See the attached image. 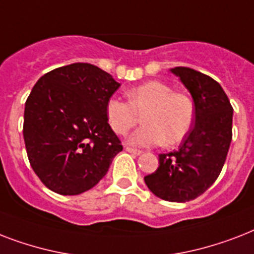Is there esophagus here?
Segmentation results:
<instances>
[{"label":"esophagus","instance_id":"esophagus-1","mask_svg":"<svg viewBox=\"0 0 254 254\" xmlns=\"http://www.w3.org/2000/svg\"><path fill=\"white\" fill-rule=\"evenodd\" d=\"M125 150H127V153H130V154H133V155H139V154H141V153H142V151H141V150L133 149V147H130V146H125Z\"/></svg>","mask_w":254,"mask_h":254}]
</instances>
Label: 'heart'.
<instances>
[{
  "label": "heart",
  "instance_id": "b5f03b06",
  "mask_svg": "<svg viewBox=\"0 0 254 254\" xmlns=\"http://www.w3.org/2000/svg\"><path fill=\"white\" fill-rule=\"evenodd\" d=\"M127 101L109 99L105 115L117 134H127L142 120L127 142L147 147L163 143L174 146L189 134L195 120V104L187 93L175 92L163 81L151 80L127 91Z\"/></svg>",
  "mask_w": 254,
  "mask_h": 254
}]
</instances>
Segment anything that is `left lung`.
Segmentation results:
<instances>
[{"label": "left lung", "mask_w": 254, "mask_h": 254, "mask_svg": "<svg viewBox=\"0 0 254 254\" xmlns=\"http://www.w3.org/2000/svg\"><path fill=\"white\" fill-rule=\"evenodd\" d=\"M171 72L192 96L195 124L179 149L159 154L158 169L143 179L155 196L185 203L205 192L224 166L232 141L233 108L212 77L187 67Z\"/></svg>", "instance_id": "left-lung-1"}]
</instances>
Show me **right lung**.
<instances>
[{"instance_id": "obj_1", "label": "right lung", "mask_w": 254, "mask_h": 254, "mask_svg": "<svg viewBox=\"0 0 254 254\" xmlns=\"http://www.w3.org/2000/svg\"><path fill=\"white\" fill-rule=\"evenodd\" d=\"M120 87L89 63L59 67L34 85L25 104L23 139L42 183L61 195H79L99 183L123 145L105 107Z\"/></svg>"}]
</instances>
